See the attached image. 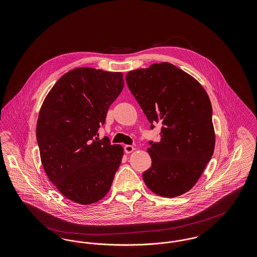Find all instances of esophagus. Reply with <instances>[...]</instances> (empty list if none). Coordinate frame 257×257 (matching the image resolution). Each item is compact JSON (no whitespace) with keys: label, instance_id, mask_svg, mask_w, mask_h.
I'll return each instance as SVG.
<instances>
[{"label":"esophagus","instance_id":"esophagus-1","mask_svg":"<svg viewBox=\"0 0 257 257\" xmlns=\"http://www.w3.org/2000/svg\"><path fill=\"white\" fill-rule=\"evenodd\" d=\"M134 150L135 147H132V146H128V145H127V146H125V147H124V151H125L127 154H128V153H131V152H133Z\"/></svg>","mask_w":257,"mask_h":257}]
</instances>
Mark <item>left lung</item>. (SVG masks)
<instances>
[{
    "instance_id": "1",
    "label": "left lung",
    "mask_w": 257,
    "mask_h": 257,
    "mask_svg": "<svg viewBox=\"0 0 257 257\" xmlns=\"http://www.w3.org/2000/svg\"><path fill=\"white\" fill-rule=\"evenodd\" d=\"M129 89L151 123L162 122L161 141L149 142L152 165L145 183L161 196L175 197L199 179L215 148L212 105L194 77L169 62L126 74Z\"/></svg>"
}]
</instances>
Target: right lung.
<instances>
[{"label":"right lung","instance_id":"add662e5","mask_svg":"<svg viewBox=\"0 0 257 257\" xmlns=\"http://www.w3.org/2000/svg\"><path fill=\"white\" fill-rule=\"evenodd\" d=\"M123 86L121 72L75 68L54 85L39 110L37 140L43 169L76 203L102 199L119 168L122 147L96 135Z\"/></svg>","mask_w":257,"mask_h":257}]
</instances>
